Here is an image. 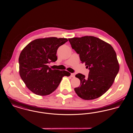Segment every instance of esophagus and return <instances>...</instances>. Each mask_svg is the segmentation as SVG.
I'll return each instance as SVG.
<instances>
[{
    "label": "esophagus",
    "instance_id": "34e87169",
    "mask_svg": "<svg viewBox=\"0 0 133 133\" xmlns=\"http://www.w3.org/2000/svg\"><path fill=\"white\" fill-rule=\"evenodd\" d=\"M71 77L72 78H74L75 77V74L74 73H71Z\"/></svg>",
    "mask_w": 133,
    "mask_h": 133
}]
</instances>
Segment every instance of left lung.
<instances>
[{"instance_id": "obj_1", "label": "left lung", "mask_w": 133, "mask_h": 133, "mask_svg": "<svg viewBox=\"0 0 133 133\" xmlns=\"http://www.w3.org/2000/svg\"><path fill=\"white\" fill-rule=\"evenodd\" d=\"M73 49L79 54L82 63L89 70L88 76L78 73L75 77L80 86L74 88L84 100H93L105 93L114 82L119 71L117 55L112 46L99 38L86 36L69 38Z\"/></svg>"}]
</instances>
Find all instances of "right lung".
I'll return each mask as SVG.
<instances>
[{
    "instance_id": "add662e5",
    "label": "right lung",
    "mask_w": 133,
    "mask_h": 133,
    "mask_svg": "<svg viewBox=\"0 0 133 133\" xmlns=\"http://www.w3.org/2000/svg\"><path fill=\"white\" fill-rule=\"evenodd\" d=\"M68 41L66 38H40L32 41L20 53L19 74L27 87L36 95H49L58 87L69 72L52 70L48 64L57 60L58 48Z\"/></svg>"
}]
</instances>
